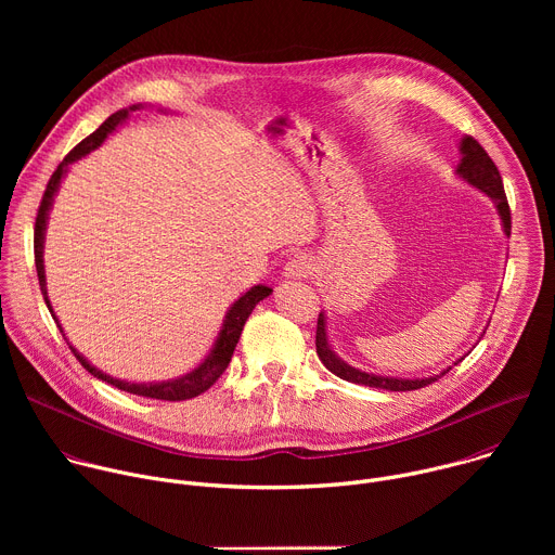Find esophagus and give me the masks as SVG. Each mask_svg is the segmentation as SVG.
<instances>
[{
	"label": "esophagus",
	"instance_id": "esophagus-1",
	"mask_svg": "<svg viewBox=\"0 0 555 555\" xmlns=\"http://www.w3.org/2000/svg\"><path fill=\"white\" fill-rule=\"evenodd\" d=\"M311 272H313V263L305 255H296V257L287 259L285 266H283V276L285 279H305Z\"/></svg>",
	"mask_w": 555,
	"mask_h": 555
}]
</instances>
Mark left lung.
<instances>
[{"mask_svg": "<svg viewBox=\"0 0 555 555\" xmlns=\"http://www.w3.org/2000/svg\"><path fill=\"white\" fill-rule=\"evenodd\" d=\"M459 165L454 169V176L459 180H463L465 184H469L472 189H479L481 193H486L494 206L496 212L501 217V228L505 232V236L509 240L512 232V217H509V206H507V197L503 191V180L501 173L496 169V165L492 163V157L486 153V149L469 135H463L459 140ZM488 330V325H486ZM483 330V334H486ZM481 334V336H483ZM481 340V338H479ZM477 340V343H479ZM472 351V349H469ZM467 351V353H469ZM315 353H319L321 362L340 379L353 382V384H364V386H375V388H386V390H415L422 386H428L430 382L439 379L441 375H446L452 366H456L465 356H461L456 362H452L450 366L441 369L439 373H433L428 377H398V375H382V373H369L362 369L351 366L349 362H345L336 351L334 345L330 340V327H327V313L321 311L319 313V330H315Z\"/></svg>", "mask_w": 555, "mask_h": 555, "instance_id": "left-lung-1", "label": "left lung"}]
</instances>
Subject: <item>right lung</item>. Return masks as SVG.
<instances>
[{
	"mask_svg": "<svg viewBox=\"0 0 555 555\" xmlns=\"http://www.w3.org/2000/svg\"><path fill=\"white\" fill-rule=\"evenodd\" d=\"M144 105L142 103H135V105H129L125 109H118L116 114H112L92 135H88L86 140L78 142L67 155L65 160L56 167V171L52 173L50 182H48V189L43 193V199H41V206H39V212H37V223H35V263H37V276H39V285H41V292H43V298H46V305L52 313V319L56 321V325L61 327L56 313L52 309V302L48 298V283H46V266H43V248H46V230H48V219H50V210H52V204H54V197L59 193V186L63 182V178L67 176L69 171V165L72 163H78L81 157L90 155L92 151H96L118 127H122L131 112L135 109H142ZM167 114V109H160ZM272 294V287L268 285H253L248 292H244L240 298H236L225 315H223V323H221V330L210 347V351L204 356V360L189 373L180 375V377H173V379H163V382H129V379H120V377H114V375H107L103 373L101 369H96L83 353H78V349L69 345V349L74 351L76 360L81 362L94 377L120 388V390H127V392H133V395H142V398H151V400H165V402H180V400H191V398H197V395H202L204 390H208L217 377L225 371L230 358H232V351L236 347V343H240L242 338V332H244V325L248 321V315L253 313V309ZM63 332V327H61ZM65 336V334H63ZM67 340V338H65Z\"/></svg>",
	"mask_w": 555,
	"mask_h": 555,
	"instance_id": "1",
	"label": "right lung"
}]
</instances>
